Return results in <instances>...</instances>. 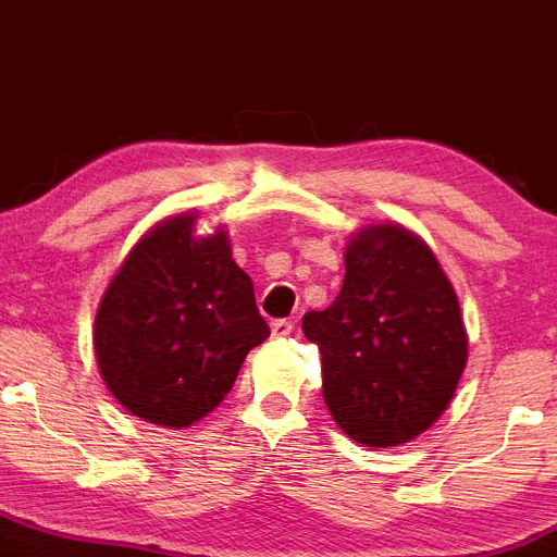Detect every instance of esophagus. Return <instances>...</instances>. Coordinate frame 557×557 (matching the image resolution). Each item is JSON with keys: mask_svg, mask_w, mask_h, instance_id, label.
Returning <instances> with one entry per match:
<instances>
[{"mask_svg": "<svg viewBox=\"0 0 557 557\" xmlns=\"http://www.w3.org/2000/svg\"><path fill=\"white\" fill-rule=\"evenodd\" d=\"M293 327H296V324H293L290 319H274V322H272V335L274 337H287L293 332Z\"/></svg>", "mask_w": 557, "mask_h": 557, "instance_id": "34e87169", "label": "esophagus"}]
</instances>
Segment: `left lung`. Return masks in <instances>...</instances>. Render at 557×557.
<instances>
[{"mask_svg": "<svg viewBox=\"0 0 557 557\" xmlns=\"http://www.w3.org/2000/svg\"><path fill=\"white\" fill-rule=\"evenodd\" d=\"M322 354V395L356 443H411L443 417L466 369L461 306L432 248L403 225L361 227L345 280L324 311L304 317Z\"/></svg>", "mask_w": 557, "mask_h": 557, "instance_id": "left-lung-1", "label": "left lung"}]
</instances>
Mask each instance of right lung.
<instances>
[{"label":"right lung","mask_w":557,"mask_h":557,"mask_svg":"<svg viewBox=\"0 0 557 557\" xmlns=\"http://www.w3.org/2000/svg\"><path fill=\"white\" fill-rule=\"evenodd\" d=\"M267 337L227 233L198 235L194 212L157 222L131 248L94 322L104 385L133 417L170 430L212 413Z\"/></svg>","instance_id":"obj_1"}]
</instances>
